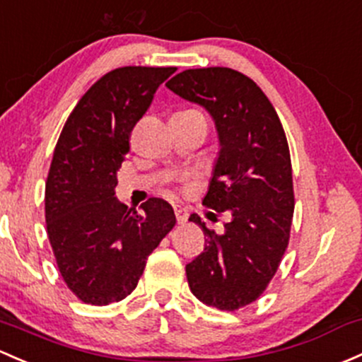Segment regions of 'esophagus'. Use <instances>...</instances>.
Here are the masks:
<instances>
[{
	"label": "esophagus",
	"mask_w": 362,
	"mask_h": 362,
	"mask_svg": "<svg viewBox=\"0 0 362 362\" xmlns=\"http://www.w3.org/2000/svg\"><path fill=\"white\" fill-rule=\"evenodd\" d=\"M175 216H177V222H178V223L187 222V218H189V211H187V208L175 206Z\"/></svg>",
	"instance_id": "1"
}]
</instances>
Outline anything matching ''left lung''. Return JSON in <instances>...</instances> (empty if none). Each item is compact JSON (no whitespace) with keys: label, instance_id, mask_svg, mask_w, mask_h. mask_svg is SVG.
I'll list each match as a JSON object with an SVG mask.
<instances>
[{"label":"left lung","instance_id":"1","mask_svg":"<svg viewBox=\"0 0 362 362\" xmlns=\"http://www.w3.org/2000/svg\"><path fill=\"white\" fill-rule=\"evenodd\" d=\"M166 86L210 112L220 152L203 203L227 211L223 234L208 229L206 246L185 265L196 298L220 310L255 302L276 274L290 241L295 208L291 158L276 109L260 86L229 67L187 69Z\"/></svg>","mask_w":362,"mask_h":362}]
</instances>
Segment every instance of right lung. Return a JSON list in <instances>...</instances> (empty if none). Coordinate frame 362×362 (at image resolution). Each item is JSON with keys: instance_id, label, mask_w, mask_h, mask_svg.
<instances>
[{"instance_id": "1", "label": "right lung", "mask_w": 362, "mask_h": 362, "mask_svg": "<svg viewBox=\"0 0 362 362\" xmlns=\"http://www.w3.org/2000/svg\"><path fill=\"white\" fill-rule=\"evenodd\" d=\"M175 67H119L72 109L45 187V218L57 267L81 302L107 305L136 288L149 255L175 226L171 204L151 197L142 213L114 196L130 133Z\"/></svg>"}]
</instances>
